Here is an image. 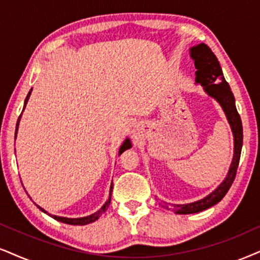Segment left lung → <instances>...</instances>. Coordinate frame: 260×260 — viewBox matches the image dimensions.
<instances>
[{"mask_svg":"<svg viewBox=\"0 0 260 260\" xmlns=\"http://www.w3.org/2000/svg\"><path fill=\"white\" fill-rule=\"evenodd\" d=\"M190 56L194 60L197 68L196 81L202 84L210 96L215 98L221 104L226 115V119L231 123L233 134H234V157H233L231 169H229L224 181L210 196L196 203L185 204V205H170V204L163 202V208L172 210L179 215H188V213L204 211V210L211 208L215 204L221 202L223 197L231 188L232 183L234 182L236 170H238L240 162V154H241L242 138H244L242 137L241 119H240V115L236 110L234 96H233L229 84L223 77L221 66H219L216 55L213 54L208 45L202 43V44H198L197 47L190 49Z\"/></svg>","mask_w":260,"mask_h":260,"instance_id":"obj_1","label":"left lung"}]
</instances>
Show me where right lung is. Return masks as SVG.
Returning <instances> with one entry per match:
<instances>
[{"instance_id": "1", "label": "right lung", "mask_w": 260, "mask_h": 260, "mask_svg": "<svg viewBox=\"0 0 260 260\" xmlns=\"http://www.w3.org/2000/svg\"><path fill=\"white\" fill-rule=\"evenodd\" d=\"M31 92H32V90L28 92V94H27V97H26V100H25V106H24V108L26 107V103H27V101H28V98H29V94H31ZM24 110V109H22ZM20 117H21V114H20V116H19V119H18V123H16V129H15V136H16V131H18V126H19V120H20ZM131 147V141L128 140V139H126L123 141V144L122 145H121V147H120V151H119V154H121L123 152L124 150H127V149H129ZM111 192H113V183H111V187H110V193H109V199L107 200V203L104 204L103 206H102L101 208V210L98 212H94L93 215H90V216H87V217H81V218H66V217H58V216H52V215H48L49 216H51L52 218H55L56 219V221H60V222H62V223H67V224H72V225H85V224H88V223H92V222H94L96 221V219H98L101 217L102 215H103L104 212H106V210L109 208V205H110V199H111ZM38 206V205H37ZM39 209L42 210L43 212H45L47 213V211H44V210H43L41 206H38Z\"/></svg>"}]
</instances>
